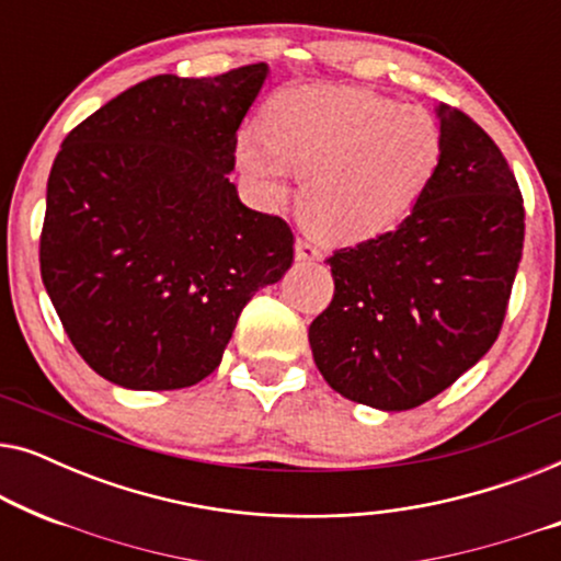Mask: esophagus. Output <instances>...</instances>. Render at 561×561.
Returning <instances> with one entry per match:
<instances>
[{
  "mask_svg": "<svg viewBox=\"0 0 561 561\" xmlns=\"http://www.w3.org/2000/svg\"><path fill=\"white\" fill-rule=\"evenodd\" d=\"M296 260H301V263H311V260H321V248L317 242L311 240H296Z\"/></svg>",
  "mask_w": 561,
  "mask_h": 561,
  "instance_id": "34e87169",
  "label": "esophagus"
}]
</instances>
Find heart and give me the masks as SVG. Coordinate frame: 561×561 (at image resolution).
<instances>
[{
  "instance_id": "obj_1",
  "label": "heart",
  "mask_w": 561,
  "mask_h": 561,
  "mask_svg": "<svg viewBox=\"0 0 561 561\" xmlns=\"http://www.w3.org/2000/svg\"><path fill=\"white\" fill-rule=\"evenodd\" d=\"M442 158V133L421 106L347 87L283 91L265 135L242 129L237 160L265 198L306 175L301 211L332 242L373 240L409 217Z\"/></svg>"
}]
</instances>
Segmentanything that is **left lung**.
<instances>
[{"mask_svg":"<svg viewBox=\"0 0 561 561\" xmlns=\"http://www.w3.org/2000/svg\"><path fill=\"white\" fill-rule=\"evenodd\" d=\"M436 117L426 194L393 232L327 260L334 298L309 327L329 386L380 411L432 401L493 347L524 252V198L501 148L455 106Z\"/></svg>","mask_w":561,"mask_h":561,"instance_id":"8db88e82","label":"left lung"}]
</instances>
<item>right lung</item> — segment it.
Returning <instances> with one entry per match:
<instances>
[{
  "instance_id": "add662e5",
  "label": "right lung",
  "mask_w": 561,
  "mask_h": 561,
  "mask_svg": "<svg viewBox=\"0 0 561 561\" xmlns=\"http://www.w3.org/2000/svg\"><path fill=\"white\" fill-rule=\"evenodd\" d=\"M265 64L163 73L73 127L53 160L41 275L91 370L129 390L196 386L244 304L294 263V232L229 183Z\"/></svg>"
}]
</instances>
